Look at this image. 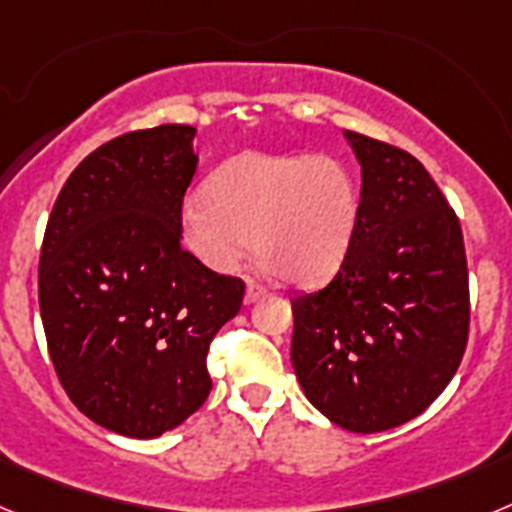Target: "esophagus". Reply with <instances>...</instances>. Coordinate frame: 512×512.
<instances>
[{"label":"esophagus","instance_id":"1","mask_svg":"<svg viewBox=\"0 0 512 512\" xmlns=\"http://www.w3.org/2000/svg\"><path fill=\"white\" fill-rule=\"evenodd\" d=\"M261 297H266V289L256 282L246 284V305H253V302H259Z\"/></svg>","mask_w":512,"mask_h":512}]
</instances>
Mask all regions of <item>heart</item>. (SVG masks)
<instances>
[{"label": "heart", "instance_id": "obj_1", "mask_svg": "<svg viewBox=\"0 0 512 512\" xmlns=\"http://www.w3.org/2000/svg\"><path fill=\"white\" fill-rule=\"evenodd\" d=\"M361 212L354 174L333 156L246 151L217 166L187 202L179 238L215 274H235L253 243L266 269L297 287L346 259Z\"/></svg>", "mask_w": 512, "mask_h": 512}]
</instances>
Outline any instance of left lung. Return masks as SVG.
I'll list each match as a JSON object with an SVG mask.
<instances>
[{
  "mask_svg": "<svg viewBox=\"0 0 512 512\" xmlns=\"http://www.w3.org/2000/svg\"><path fill=\"white\" fill-rule=\"evenodd\" d=\"M361 166L354 241L328 284L292 297V366L307 400L354 433L423 413L467 348L459 220L418 158L343 130Z\"/></svg>",
  "mask_w": 512,
  "mask_h": 512,
  "instance_id": "left-lung-1",
  "label": "left lung"
}]
</instances>
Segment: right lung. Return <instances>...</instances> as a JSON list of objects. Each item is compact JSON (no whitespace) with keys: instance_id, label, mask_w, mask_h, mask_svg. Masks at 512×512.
Listing matches in <instances>:
<instances>
[{"instance_id":"add662e5","label":"right lung","mask_w":512,"mask_h":512,"mask_svg":"<svg viewBox=\"0 0 512 512\" xmlns=\"http://www.w3.org/2000/svg\"><path fill=\"white\" fill-rule=\"evenodd\" d=\"M197 128L158 125L89 153L40 248L45 341L76 408L112 433L158 438L202 408L207 351L246 284L182 248Z\"/></svg>"}]
</instances>
